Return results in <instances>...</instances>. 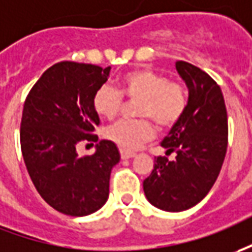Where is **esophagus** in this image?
I'll return each instance as SVG.
<instances>
[{"label": "esophagus", "mask_w": 252, "mask_h": 252, "mask_svg": "<svg viewBox=\"0 0 252 252\" xmlns=\"http://www.w3.org/2000/svg\"><path fill=\"white\" fill-rule=\"evenodd\" d=\"M120 156H121V158H123V160H128V158H132V157H135V153H132V152H126V150H121V152H120Z\"/></svg>", "instance_id": "34e87169"}]
</instances>
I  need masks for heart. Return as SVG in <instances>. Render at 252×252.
<instances>
[{"mask_svg":"<svg viewBox=\"0 0 252 252\" xmlns=\"http://www.w3.org/2000/svg\"><path fill=\"white\" fill-rule=\"evenodd\" d=\"M119 88L104 84L94 95L95 112L103 119H113L121 109L123 96L138 99L136 114L149 117L160 128L175 126L188 107L189 95L184 84L169 81L150 68H135L119 78ZM155 135V126L148 119L119 120L106 128L104 136L123 150H133Z\"/></svg>","mask_w":252,"mask_h":252,"instance_id":"1","label":"heart"}]
</instances>
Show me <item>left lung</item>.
I'll return each mask as SVG.
<instances>
[{"label":"left lung","mask_w":252,"mask_h":252,"mask_svg":"<svg viewBox=\"0 0 252 252\" xmlns=\"http://www.w3.org/2000/svg\"><path fill=\"white\" fill-rule=\"evenodd\" d=\"M175 66L189 90V102L161 146L176 157L169 161L158 156L143 181L146 198L169 212L189 210L208 194L227 149V113L220 85L188 62L178 61Z\"/></svg>","instance_id":"1"}]
</instances>
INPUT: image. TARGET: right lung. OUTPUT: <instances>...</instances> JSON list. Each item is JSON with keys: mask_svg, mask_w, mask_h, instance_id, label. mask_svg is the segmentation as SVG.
<instances>
[{"mask_svg": "<svg viewBox=\"0 0 252 252\" xmlns=\"http://www.w3.org/2000/svg\"><path fill=\"white\" fill-rule=\"evenodd\" d=\"M110 67L59 62L48 68L26 97L20 146L26 168L40 196L56 211L84 217L109 197L112 168L120 161L110 140L96 143L92 156L78 157L81 142H97L100 124L92 99Z\"/></svg>", "mask_w": 252, "mask_h": 252, "instance_id": "obj_1", "label": "right lung"}]
</instances>
